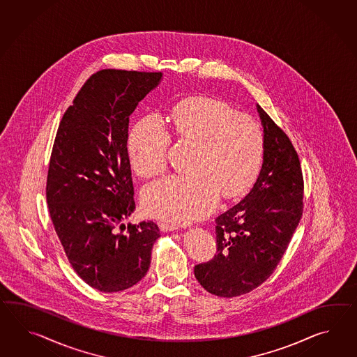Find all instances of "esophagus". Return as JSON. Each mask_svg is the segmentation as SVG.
<instances>
[{
  "label": "esophagus",
  "instance_id": "obj_1",
  "mask_svg": "<svg viewBox=\"0 0 357 357\" xmlns=\"http://www.w3.org/2000/svg\"><path fill=\"white\" fill-rule=\"evenodd\" d=\"M158 227H160L161 231L167 232V231H175V229H178V227L179 226L175 225V223H170V222H160Z\"/></svg>",
  "mask_w": 357,
  "mask_h": 357
}]
</instances>
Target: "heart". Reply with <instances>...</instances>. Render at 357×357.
I'll list each match as a JSON object with an SVG mask.
<instances>
[{"label": "heart", "mask_w": 357, "mask_h": 357, "mask_svg": "<svg viewBox=\"0 0 357 357\" xmlns=\"http://www.w3.org/2000/svg\"><path fill=\"white\" fill-rule=\"evenodd\" d=\"M169 119L176 139L196 146L188 164L191 174L170 175L146 185L142 204L148 215L190 222L214 209L220 193L236 197L252 185L264 142L255 119L213 98L183 100ZM170 144L172 135L157 114L137 122L128 143L134 172L144 178L162 174Z\"/></svg>", "instance_id": "b5f03b06"}]
</instances>
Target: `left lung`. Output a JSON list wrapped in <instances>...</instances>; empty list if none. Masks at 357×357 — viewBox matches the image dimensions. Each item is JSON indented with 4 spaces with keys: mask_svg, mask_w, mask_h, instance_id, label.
<instances>
[{
    "mask_svg": "<svg viewBox=\"0 0 357 357\" xmlns=\"http://www.w3.org/2000/svg\"><path fill=\"white\" fill-rule=\"evenodd\" d=\"M263 165L252 191L215 219L217 254L195 266L201 287L217 296L250 293L276 270L303 214L305 182L287 132L258 105Z\"/></svg>",
    "mask_w": 357,
    "mask_h": 357,
    "instance_id": "obj_1",
    "label": "left lung"
}]
</instances>
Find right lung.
Masks as SVG:
<instances>
[{
  "label": "right lung",
  "mask_w": 357,
  "mask_h": 357,
  "mask_svg": "<svg viewBox=\"0 0 357 357\" xmlns=\"http://www.w3.org/2000/svg\"><path fill=\"white\" fill-rule=\"evenodd\" d=\"M161 77L139 70L91 75L54 140L46 181L52 225L72 268L105 293L129 289L147 275L160 237L151 220L128 227L122 220L135 210L129 117Z\"/></svg>",
  "instance_id": "add662e5"
}]
</instances>
